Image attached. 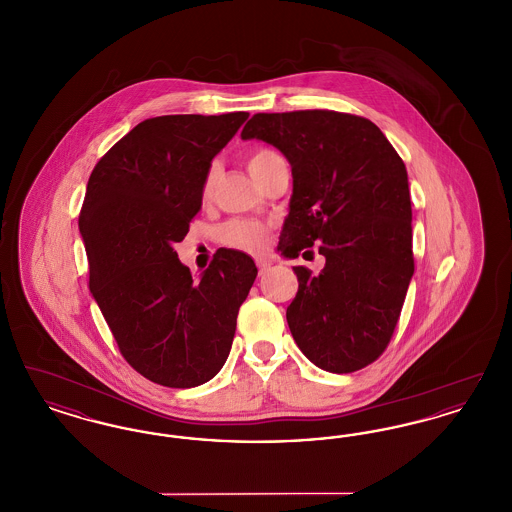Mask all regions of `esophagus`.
<instances>
[{"mask_svg": "<svg viewBox=\"0 0 512 512\" xmlns=\"http://www.w3.org/2000/svg\"><path fill=\"white\" fill-rule=\"evenodd\" d=\"M257 267H259V274H265L268 268H270V263L265 261V259H259V261H257Z\"/></svg>", "mask_w": 512, "mask_h": 512, "instance_id": "esophagus-1", "label": "esophagus"}]
</instances>
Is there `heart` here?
Listing matches in <instances>:
<instances>
[{
  "label": "heart",
  "instance_id": "heart-1",
  "mask_svg": "<svg viewBox=\"0 0 512 512\" xmlns=\"http://www.w3.org/2000/svg\"><path fill=\"white\" fill-rule=\"evenodd\" d=\"M278 159H282V157L274 149H268V147L255 149L247 157V171L257 182L268 167ZM215 184H217V167H211L205 176V182H203V197L205 199L211 197L215 190ZM220 236H222L224 244L236 247V249H244V251H261L267 244V228L257 220H230L222 228Z\"/></svg>",
  "mask_w": 512,
  "mask_h": 512
}]
</instances>
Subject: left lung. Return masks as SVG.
<instances>
[{
  "mask_svg": "<svg viewBox=\"0 0 512 512\" xmlns=\"http://www.w3.org/2000/svg\"><path fill=\"white\" fill-rule=\"evenodd\" d=\"M242 140L280 149L292 167L278 251L295 259L317 245L326 259L318 274L293 267V340L326 372L365 368L388 347L413 278L405 163L374 122L336 111L257 113Z\"/></svg>",
  "mask_w": 512,
  "mask_h": 512,
  "instance_id": "1",
  "label": "left lung"
}]
</instances>
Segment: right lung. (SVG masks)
<instances>
[{"instance_id":"right-lung-1","label":"right lung","mask_w":512,"mask_h":512,"mask_svg":"<svg viewBox=\"0 0 512 512\" xmlns=\"http://www.w3.org/2000/svg\"><path fill=\"white\" fill-rule=\"evenodd\" d=\"M249 113L165 115L140 122L88 180L78 228L90 292L122 357L147 380L195 388L219 374L257 267L219 249L199 280L174 251L201 209L215 155Z\"/></svg>"}]
</instances>
